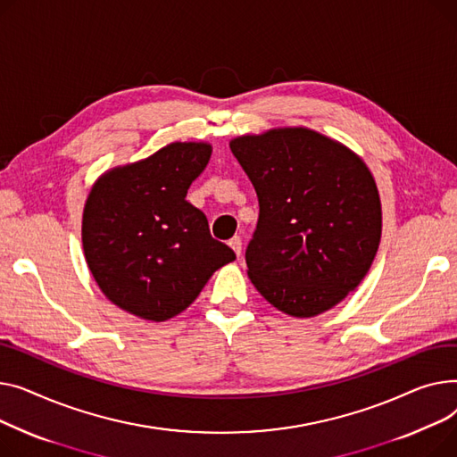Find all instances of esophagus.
<instances>
[{"label": "esophagus", "instance_id": "1", "mask_svg": "<svg viewBox=\"0 0 457 457\" xmlns=\"http://www.w3.org/2000/svg\"><path fill=\"white\" fill-rule=\"evenodd\" d=\"M228 245H230V249L236 253V256L241 254V237H239V236H234V237L228 241Z\"/></svg>", "mask_w": 457, "mask_h": 457}]
</instances>
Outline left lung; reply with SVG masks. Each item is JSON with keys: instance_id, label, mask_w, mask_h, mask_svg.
I'll use <instances>...</instances> for the list:
<instances>
[{"instance_id": "left-lung-1", "label": "left lung", "mask_w": 457, "mask_h": 457, "mask_svg": "<svg viewBox=\"0 0 457 457\" xmlns=\"http://www.w3.org/2000/svg\"><path fill=\"white\" fill-rule=\"evenodd\" d=\"M260 204L245 251L262 297L291 317H315L354 291L377 256L382 204L363 160L306 127L230 140Z\"/></svg>"}]
</instances>
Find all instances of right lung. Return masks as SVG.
Instances as JSON below:
<instances>
[{"instance_id":"right-lung-1","label":"right lung","mask_w":457,"mask_h":457,"mask_svg":"<svg viewBox=\"0 0 457 457\" xmlns=\"http://www.w3.org/2000/svg\"><path fill=\"white\" fill-rule=\"evenodd\" d=\"M212 154L206 142H173L103 173L83 210V249L103 295L145 320L190 306L208 278L236 260L186 201Z\"/></svg>"}]
</instances>
